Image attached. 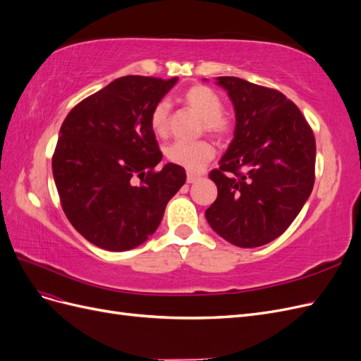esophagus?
Returning a JSON list of instances; mask_svg holds the SVG:
<instances>
[{
	"label": "esophagus",
	"mask_w": 361,
	"mask_h": 361,
	"mask_svg": "<svg viewBox=\"0 0 361 361\" xmlns=\"http://www.w3.org/2000/svg\"><path fill=\"white\" fill-rule=\"evenodd\" d=\"M200 176H197V174H194V173H187V182L188 183H194L195 180H197Z\"/></svg>",
	"instance_id": "obj_1"
}]
</instances>
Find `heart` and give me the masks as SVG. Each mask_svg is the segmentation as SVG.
Here are the masks:
<instances>
[{
	"label": "heart",
	"instance_id": "obj_1",
	"mask_svg": "<svg viewBox=\"0 0 361 361\" xmlns=\"http://www.w3.org/2000/svg\"><path fill=\"white\" fill-rule=\"evenodd\" d=\"M182 104L203 118V129L216 138H227L233 130V120L223 111V99L220 94L206 85H192L180 94ZM150 128L158 137L167 134L169 128V104L159 101L150 111ZM167 159L176 166L191 171L200 170L206 162L214 158V147L202 140L197 143L176 141L166 150Z\"/></svg>",
	"mask_w": 361,
	"mask_h": 361
}]
</instances>
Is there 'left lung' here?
Masks as SVG:
<instances>
[{
	"instance_id": "1",
	"label": "left lung",
	"mask_w": 361,
	"mask_h": 361,
	"mask_svg": "<svg viewBox=\"0 0 361 361\" xmlns=\"http://www.w3.org/2000/svg\"><path fill=\"white\" fill-rule=\"evenodd\" d=\"M233 104V140L209 173L218 188L204 215L236 247L274 241L300 214L314 183L316 143L300 108L279 90L218 76Z\"/></svg>"
}]
</instances>
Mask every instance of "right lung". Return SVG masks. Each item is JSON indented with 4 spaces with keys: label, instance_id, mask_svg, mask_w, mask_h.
Returning a JSON list of instances; mask_svg holds the SVG:
<instances>
[{
    "label": "right lung",
    "instance_id": "add662e5",
    "mask_svg": "<svg viewBox=\"0 0 361 361\" xmlns=\"http://www.w3.org/2000/svg\"><path fill=\"white\" fill-rule=\"evenodd\" d=\"M178 78L128 75L75 105L64 118L52 174L64 214L87 241L110 251L143 244L187 179L155 167L162 154L150 111Z\"/></svg>",
    "mask_w": 361,
    "mask_h": 361
}]
</instances>
